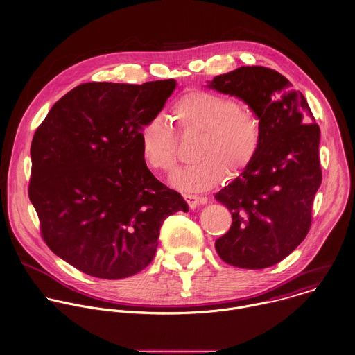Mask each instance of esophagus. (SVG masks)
<instances>
[{"label":"esophagus","instance_id":"34e87169","mask_svg":"<svg viewBox=\"0 0 355 355\" xmlns=\"http://www.w3.org/2000/svg\"><path fill=\"white\" fill-rule=\"evenodd\" d=\"M184 199L187 200V203H188V206L191 209H196V206L206 203V199H202V198H199L196 195H189V193H185Z\"/></svg>","mask_w":355,"mask_h":355}]
</instances>
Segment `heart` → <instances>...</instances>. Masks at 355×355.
Masks as SVG:
<instances>
[{"mask_svg":"<svg viewBox=\"0 0 355 355\" xmlns=\"http://www.w3.org/2000/svg\"><path fill=\"white\" fill-rule=\"evenodd\" d=\"M171 117L182 131L202 132L199 163L178 171L171 184L184 192H202L246 170L259 153L263 128L259 116L235 99L211 91H189L175 101ZM141 156L155 173L170 174L177 166V139L159 117L141 131Z\"/></svg>","mask_w":355,"mask_h":355,"instance_id":"b5f03b06","label":"heart"}]
</instances>
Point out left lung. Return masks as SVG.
I'll list each match as a JSON object with an SVG mask.
<instances>
[{
	"label": "left lung",
	"mask_w": 355,
	"mask_h": 355,
	"mask_svg": "<svg viewBox=\"0 0 355 355\" xmlns=\"http://www.w3.org/2000/svg\"><path fill=\"white\" fill-rule=\"evenodd\" d=\"M207 87L242 99L259 116L263 139L252 164L216 199L232 225L216 241L218 256L234 267L261 270L288 257L307 236L322 181L321 130L300 91L281 73L241 66Z\"/></svg>",
	"instance_id": "8db88e82"
}]
</instances>
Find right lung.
<instances>
[{"label": "right lung", "mask_w": 355, "mask_h": 355, "mask_svg": "<svg viewBox=\"0 0 355 355\" xmlns=\"http://www.w3.org/2000/svg\"><path fill=\"white\" fill-rule=\"evenodd\" d=\"M175 80L85 83L62 96L37 128L28 198L48 248L87 275L121 279L155 257L163 221L188 211L141 156V131Z\"/></svg>", "instance_id": "1"}]
</instances>
